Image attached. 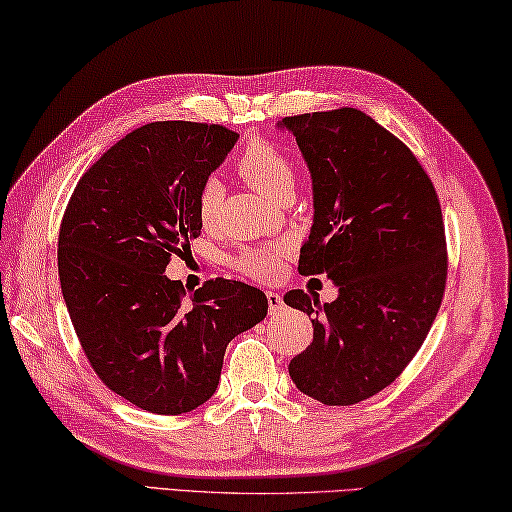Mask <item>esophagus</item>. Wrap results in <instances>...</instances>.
<instances>
[{
    "label": "esophagus",
    "mask_w": 512,
    "mask_h": 512,
    "mask_svg": "<svg viewBox=\"0 0 512 512\" xmlns=\"http://www.w3.org/2000/svg\"><path fill=\"white\" fill-rule=\"evenodd\" d=\"M267 303H269V314H278L283 307V298L276 292H267Z\"/></svg>",
    "instance_id": "34e87169"
}]
</instances>
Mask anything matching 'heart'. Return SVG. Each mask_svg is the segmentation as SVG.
<instances>
[{
    "label": "heart",
    "mask_w": 512,
    "mask_h": 512,
    "mask_svg": "<svg viewBox=\"0 0 512 512\" xmlns=\"http://www.w3.org/2000/svg\"><path fill=\"white\" fill-rule=\"evenodd\" d=\"M238 173L243 176L249 187H254L267 198H276L285 194V191L294 189L296 173L285 153L269 142H252L249 147L240 153L236 162ZM225 187L218 178H209L200 189L198 196V216L200 223L211 227L220 216V207H223ZM240 269L243 274L256 278V281H269L278 272H281V254L269 252V249H252L240 256Z\"/></svg>",
    "instance_id": "b5f03b06"
}]
</instances>
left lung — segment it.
<instances>
[{"label":"left lung","instance_id":"left-lung-1","mask_svg":"<svg viewBox=\"0 0 512 512\" xmlns=\"http://www.w3.org/2000/svg\"><path fill=\"white\" fill-rule=\"evenodd\" d=\"M276 127L296 138L312 178L298 272L339 289L325 305L303 289L285 294L314 327L289 376L325 406H354L397 379L435 323L448 267L441 207L412 151L370 115L316 111Z\"/></svg>","mask_w":512,"mask_h":512}]
</instances>
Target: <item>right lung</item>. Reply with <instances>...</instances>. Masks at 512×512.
<instances>
[{
  "label": "right lung",
  "instance_id": "1",
  "mask_svg": "<svg viewBox=\"0 0 512 512\" xmlns=\"http://www.w3.org/2000/svg\"><path fill=\"white\" fill-rule=\"evenodd\" d=\"M236 142L218 124H144L84 173L62 218L57 269L82 350L106 388L153 414L214 397L229 341L267 316L252 285L216 278L185 303L165 276L200 236V189Z\"/></svg>",
  "mask_w": 512,
  "mask_h": 512
}]
</instances>
